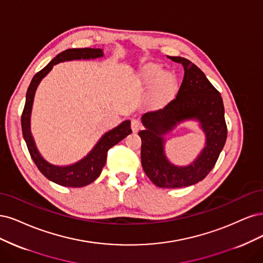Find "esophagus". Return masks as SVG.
Returning a JSON list of instances; mask_svg holds the SVG:
<instances>
[{
	"label": "esophagus",
	"instance_id": "esophagus-1",
	"mask_svg": "<svg viewBox=\"0 0 263 263\" xmlns=\"http://www.w3.org/2000/svg\"><path fill=\"white\" fill-rule=\"evenodd\" d=\"M131 128H132V131H133V132H138V131H140V130L143 128V125H142V123H141L140 120L133 119V120L131 121Z\"/></svg>",
	"mask_w": 263,
	"mask_h": 263
}]
</instances>
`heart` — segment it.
Masks as SVG:
<instances>
[{"mask_svg": "<svg viewBox=\"0 0 263 263\" xmlns=\"http://www.w3.org/2000/svg\"><path fill=\"white\" fill-rule=\"evenodd\" d=\"M144 80L148 85L154 87V97L158 100L167 98L175 88V78L172 74H164V71L157 65H148L144 70Z\"/></svg>", "mask_w": 263, "mask_h": 263, "instance_id": "obj_1", "label": "heart"}]
</instances>
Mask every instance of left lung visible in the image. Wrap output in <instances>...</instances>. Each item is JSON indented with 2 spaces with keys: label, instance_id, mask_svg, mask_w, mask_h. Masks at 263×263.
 <instances>
[{
  "label": "left lung",
  "instance_id": "8db88e82",
  "mask_svg": "<svg viewBox=\"0 0 263 263\" xmlns=\"http://www.w3.org/2000/svg\"><path fill=\"white\" fill-rule=\"evenodd\" d=\"M183 66L184 75L177 96L160 109L144 114L145 130L141 160L144 173L159 188H181L204 179L214 167L227 138L223 99L205 74L181 57L169 58ZM184 120H197L205 131L207 142L198 158L188 166H176L166 159L163 135Z\"/></svg>",
  "mask_w": 263,
  "mask_h": 263
}]
</instances>
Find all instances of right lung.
Returning a JSON list of instances; mask_svg holds the SVG:
<instances>
[{
    "mask_svg": "<svg viewBox=\"0 0 263 263\" xmlns=\"http://www.w3.org/2000/svg\"><path fill=\"white\" fill-rule=\"evenodd\" d=\"M101 57H104V52L101 49H67L65 51L59 53L44 69L36 73L27 89L26 103H25V107L22 114V131L24 140L27 144L29 154L33 160V163L36 164L40 173L46 178H48L49 180L63 185V187L80 188L96 180L106 164L108 151L132 132L130 125L131 122L130 120L123 121L121 124L116 126L115 129L105 133L97 142L95 147L89 152L87 156L81 159L80 162L70 166H55L48 163L46 159L42 158L36 147L35 141L32 139L30 132V114L33 103V96H35V92L40 81L51 71L53 65L64 61L82 60V59L83 60H88V59H96Z\"/></svg>",
    "mask_w": 263,
    "mask_h": 263,
    "instance_id": "right-lung-1",
    "label": "right lung"
}]
</instances>
